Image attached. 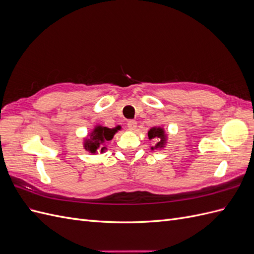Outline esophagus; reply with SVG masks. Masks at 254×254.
Returning a JSON list of instances; mask_svg holds the SVG:
<instances>
[{"mask_svg": "<svg viewBox=\"0 0 254 254\" xmlns=\"http://www.w3.org/2000/svg\"><path fill=\"white\" fill-rule=\"evenodd\" d=\"M136 122L135 121H129L128 123H127V127H128V129L129 130H131V131H132V130H135V128H136Z\"/></svg>", "mask_w": 254, "mask_h": 254, "instance_id": "1", "label": "esophagus"}]
</instances>
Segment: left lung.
I'll use <instances>...</instances> for the list:
<instances>
[{
	"label": "left lung",
	"mask_w": 254,
	"mask_h": 254,
	"mask_svg": "<svg viewBox=\"0 0 254 254\" xmlns=\"http://www.w3.org/2000/svg\"><path fill=\"white\" fill-rule=\"evenodd\" d=\"M148 139L152 140V139H158V142L156 143L155 146H152L151 149H158V148H163L165 144H166V133L164 131L163 128L161 127H152L151 129H149L148 131Z\"/></svg>",
	"instance_id": "left-lung-1"
}]
</instances>
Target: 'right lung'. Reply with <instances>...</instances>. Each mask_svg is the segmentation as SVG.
Instances as JSON below:
<instances>
[{"mask_svg": "<svg viewBox=\"0 0 254 254\" xmlns=\"http://www.w3.org/2000/svg\"><path fill=\"white\" fill-rule=\"evenodd\" d=\"M120 130V126L115 128H107L104 126H95L93 131L89 133L88 139H84L83 147L91 153H96L97 151L104 152L107 148L104 147V143L111 141L115 132Z\"/></svg>", "mask_w": 254, "mask_h": 254, "instance_id": "1", "label": "right lung"}]
</instances>
